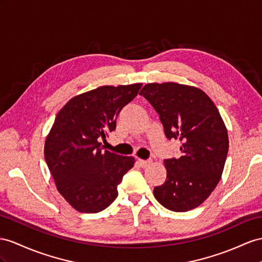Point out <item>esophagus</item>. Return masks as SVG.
I'll return each instance as SVG.
<instances>
[{"mask_svg":"<svg viewBox=\"0 0 262 262\" xmlns=\"http://www.w3.org/2000/svg\"><path fill=\"white\" fill-rule=\"evenodd\" d=\"M138 164L143 167V168H146V167H148L150 164H151V160L148 159V160H144V159H138L137 160Z\"/></svg>","mask_w":262,"mask_h":262,"instance_id":"34e87169","label":"esophagus"}]
</instances>
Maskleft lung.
<instances>
[{
    "label": "left lung",
    "instance_id": "obj_1",
    "mask_svg": "<svg viewBox=\"0 0 262 262\" xmlns=\"http://www.w3.org/2000/svg\"><path fill=\"white\" fill-rule=\"evenodd\" d=\"M139 95L159 114L167 138L182 142V156L164 160L167 177L154 188V196L172 211L195 209L210 196L224 171L229 139L220 113L195 86L149 83Z\"/></svg>",
    "mask_w": 262,
    "mask_h": 262
}]
</instances>
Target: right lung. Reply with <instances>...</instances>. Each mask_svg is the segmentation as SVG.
<instances>
[{
    "label": "right lung",
    "instance_id": "obj_1",
    "mask_svg": "<svg viewBox=\"0 0 262 262\" xmlns=\"http://www.w3.org/2000/svg\"><path fill=\"white\" fill-rule=\"evenodd\" d=\"M142 85L100 86L74 96L58 112L44 156L58 192L75 210L95 213L108 207L135 164L133 156L103 150L99 138L115 129L118 114Z\"/></svg>",
    "mask_w": 262,
    "mask_h": 262
}]
</instances>
